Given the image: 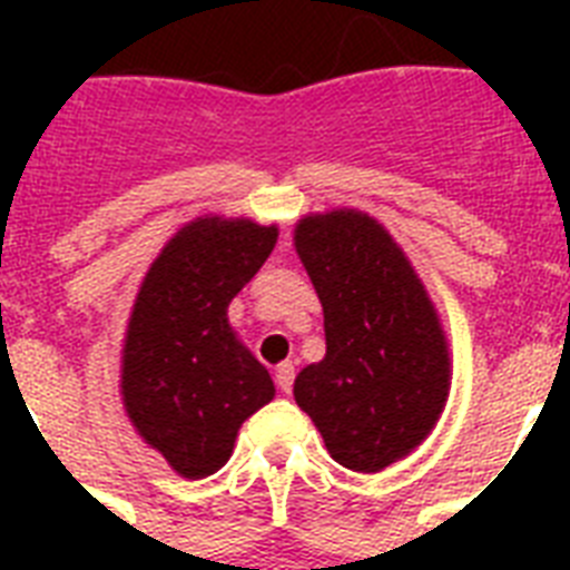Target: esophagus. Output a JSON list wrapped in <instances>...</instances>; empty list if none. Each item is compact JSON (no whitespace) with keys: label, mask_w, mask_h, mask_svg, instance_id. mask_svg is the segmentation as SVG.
Listing matches in <instances>:
<instances>
[{"label":"esophagus","mask_w":570,"mask_h":570,"mask_svg":"<svg viewBox=\"0 0 570 570\" xmlns=\"http://www.w3.org/2000/svg\"><path fill=\"white\" fill-rule=\"evenodd\" d=\"M275 381H277V390H281V393H289V390H293V381H295V364H293V361H284V364L277 366Z\"/></svg>","instance_id":"34e87169"}]
</instances>
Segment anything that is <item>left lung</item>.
<instances>
[{"label":"left lung","mask_w":570,"mask_h":570,"mask_svg":"<svg viewBox=\"0 0 570 570\" xmlns=\"http://www.w3.org/2000/svg\"><path fill=\"white\" fill-rule=\"evenodd\" d=\"M293 242L325 313V357L295 375V402L331 459L379 473L441 420L452 384L446 331L405 250L370 213L304 215Z\"/></svg>","instance_id":"8db88e82"}]
</instances>
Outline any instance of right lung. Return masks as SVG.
<instances>
[{
  "instance_id": "1",
  "label": "right lung",
  "mask_w": 570,
  "mask_h": 570,
  "mask_svg": "<svg viewBox=\"0 0 570 570\" xmlns=\"http://www.w3.org/2000/svg\"><path fill=\"white\" fill-rule=\"evenodd\" d=\"M277 224L197 215L165 242L138 286L120 348V399L138 438L183 479L227 464L242 423L275 381L227 307L275 250Z\"/></svg>"
}]
</instances>
